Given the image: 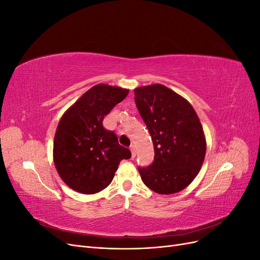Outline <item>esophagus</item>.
Masks as SVG:
<instances>
[{
    "label": "esophagus",
    "mask_w": 260,
    "mask_h": 260,
    "mask_svg": "<svg viewBox=\"0 0 260 260\" xmlns=\"http://www.w3.org/2000/svg\"><path fill=\"white\" fill-rule=\"evenodd\" d=\"M130 151H131V157H132V158H135V157L137 156V152H136L135 145H131V146H130Z\"/></svg>",
    "instance_id": "1"
}]
</instances>
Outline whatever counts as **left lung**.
<instances>
[{"mask_svg":"<svg viewBox=\"0 0 260 260\" xmlns=\"http://www.w3.org/2000/svg\"><path fill=\"white\" fill-rule=\"evenodd\" d=\"M138 111L152 137L155 157L139 168L144 184L169 195L182 191L199 175L206 154V138L190 102L162 84L135 89Z\"/></svg>","mask_w":260,"mask_h":260,"instance_id":"1","label":"left lung"}]
</instances>
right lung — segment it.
I'll return each instance as SVG.
<instances>
[{
  "instance_id": "1",
  "label": "right lung",
  "mask_w": 260,
  "mask_h": 260,
  "mask_svg": "<svg viewBox=\"0 0 260 260\" xmlns=\"http://www.w3.org/2000/svg\"><path fill=\"white\" fill-rule=\"evenodd\" d=\"M129 90L100 83L78 99L61 116L53 144L60 179L74 191L95 194L107 187L122 159L131 152L103 127L104 117L125 99Z\"/></svg>"
}]
</instances>
